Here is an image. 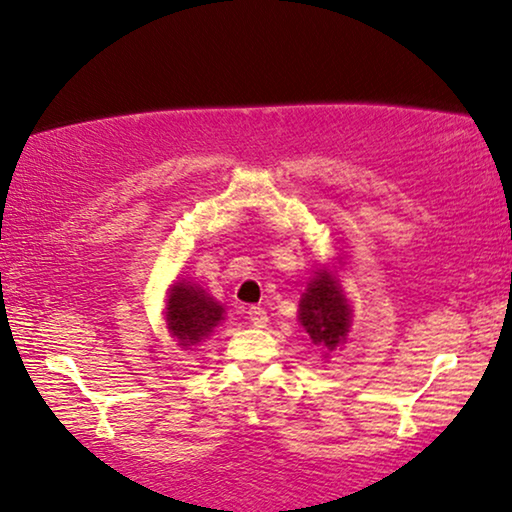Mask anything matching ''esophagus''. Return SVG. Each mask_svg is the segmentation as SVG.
<instances>
[{"mask_svg":"<svg viewBox=\"0 0 512 512\" xmlns=\"http://www.w3.org/2000/svg\"><path fill=\"white\" fill-rule=\"evenodd\" d=\"M249 321H251V326H256V328H263V326H268V312L263 310V307H249Z\"/></svg>","mask_w":512,"mask_h":512,"instance_id":"1","label":"esophagus"}]
</instances>
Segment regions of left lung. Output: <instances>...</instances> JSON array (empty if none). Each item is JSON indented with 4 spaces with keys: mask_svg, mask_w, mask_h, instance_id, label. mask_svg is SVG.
<instances>
[{
    "mask_svg": "<svg viewBox=\"0 0 512 512\" xmlns=\"http://www.w3.org/2000/svg\"><path fill=\"white\" fill-rule=\"evenodd\" d=\"M300 324L310 333L314 345L333 349L349 333V307L340 286L326 270L307 284L300 298Z\"/></svg>",
    "mask_w": 512,
    "mask_h": 512,
    "instance_id": "1",
    "label": "left lung"
}]
</instances>
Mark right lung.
I'll return each instance as SVG.
<instances>
[{
	"instance_id": "1",
	"label": "right lung",
	"mask_w": 512,
	"mask_h": 512,
	"mask_svg": "<svg viewBox=\"0 0 512 512\" xmlns=\"http://www.w3.org/2000/svg\"><path fill=\"white\" fill-rule=\"evenodd\" d=\"M223 319V307L200 286L179 282L167 303V326L181 347L198 345Z\"/></svg>"
}]
</instances>
